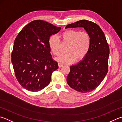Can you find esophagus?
Returning a JSON list of instances; mask_svg holds the SVG:
<instances>
[{
	"instance_id": "1",
	"label": "esophagus",
	"mask_w": 122,
	"mask_h": 122,
	"mask_svg": "<svg viewBox=\"0 0 122 122\" xmlns=\"http://www.w3.org/2000/svg\"><path fill=\"white\" fill-rule=\"evenodd\" d=\"M63 66V64H62V63H58V66H59V68L62 67Z\"/></svg>"
}]
</instances>
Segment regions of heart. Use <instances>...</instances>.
Masks as SVG:
<instances>
[{"label": "heart", "instance_id": "1", "mask_svg": "<svg viewBox=\"0 0 122 122\" xmlns=\"http://www.w3.org/2000/svg\"><path fill=\"white\" fill-rule=\"evenodd\" d=\"M61 37L63 41L69 43L66 51L67 53L60 54L55 60L61 63L69 64L76 60L83 59L87 54L91 46V37L85 31L68 30L62 33ZM48 45L54 55L59 54L60 41L56 35H53L48 41Z\"/></svg>", "mask_w": 122, "mask_h": 122}]
</instances>
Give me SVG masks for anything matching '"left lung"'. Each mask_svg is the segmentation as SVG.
<instances>
[{
    "instance_id": "obj_1",
    "label": "left lung",
    "mask_w": 122,
    "mask_h": 122,
    "mask_svg": "<svg viewBox=\"0 0 122 122\" xmlns=\"http://www.w3.org/2000/svg\"><path fill=\"white\" fill-rule=\"evenodd\" d=\"M83 28L91 37V46L83 59L70 67L67 81L77 91L86 93L96 88L108 72L109 48L105 35L98 24L82 20L68 24L67 28Z\"/></svg>"
}]
</instances>
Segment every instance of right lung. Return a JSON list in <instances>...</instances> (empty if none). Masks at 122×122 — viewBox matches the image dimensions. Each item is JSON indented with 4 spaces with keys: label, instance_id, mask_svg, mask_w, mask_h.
<instances>
[{
    "label": "right lung",
    "instance_id": "obj_1",
    "mask_svg": "<svg viewBox=\"0 0 122 122\" xmlns=\"http://www.w3.org/2000/svg\"><path fill=\"white\" fill-rule=\"evenodd\" d=\"M61 29L45 21L35 20L15 38L12 63L17 80L25 89L39 91L50 84L52 72L59 67L52 58L48 41Z\"/></svg>",
    "mask_w": 122,
    "mask_h": 122
}]
</instances>
